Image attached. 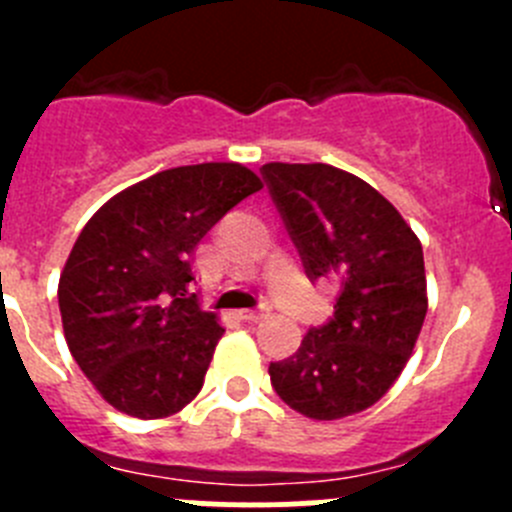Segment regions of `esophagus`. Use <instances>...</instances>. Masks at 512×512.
<instances>
[{"label": "esophagus", "instance_id": "obj_1", "mask_svg": "<svg viewBox=\"0 0 512 512\" xmlns=\"http://www.w3.org/2000/svg\"><path fill=\"white\" fill-rule=\"evenodd\" d=\"M270 314V309L267 307H257V309H242L240 317L245 319V322H262V319Z\"/></svg>", "mask_w": 512, "mask_h": 512}]
</instances>
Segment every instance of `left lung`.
Masks as SVG:
<instances>
[{
  "label": "left lung",
  "instance_id": "obj_1",
  "mask_svg": "<svg viewBox=\"0 0 512 512\" xmlns=\"http://www.w3.org/2000/svg\"><path fill=\"white\" fill-rule=\"evenodd\" d=\"M272 200L312 282L339 285L334 314L312 327L270 381L289 409L317 421L359 414L391 389L426 319L423 250L399 210L327 163H267Z\"/></svg>",
  "mask_w": 512,
  "mask_h": 512
}]
</instances>
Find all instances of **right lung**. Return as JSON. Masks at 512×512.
Listing matches in <instances>:
<instances>
[{
  "label": "right lung",
  "instance_id": "obj_1",
  "mask_svg": "<svg viewBox=\"0 0 512 512\" xmlns=\"http://www.w3.org/2000/svg\"><path fill=\"white\" fill-rule=\"evenodd\" d=\"M260 188L240 163L180 165L113 195L81 230L59 280L61 322L113 409L163 418L203 389L225 329L190 292L193 252Z\"/></svg>",
  "mask_w": 512,
  "mask_h": 512
}]
</instances>
